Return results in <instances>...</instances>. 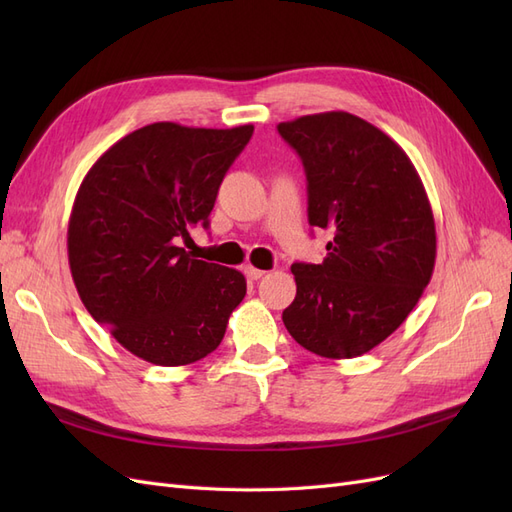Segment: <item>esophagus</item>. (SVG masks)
Wrapping results in <instances>:
<instances>
[{
    "instance_id": "obj_1",
    "label": "esophagus",
    "mask_w": 512,
    "mask_h": 512,
    "mask_svg": "<svg viewBox=\"0 0 512 512\" xmlns=\"http://www.w3.org/2000/svg\"><path fill=\"white\" fill-rule=\"evenodd\" d=\"M243 273L247 275V280H260V277L265 275L267 271H262V269H256V267H252V265H247V267L243 269Z\"/></svg>"
}]
</instances>
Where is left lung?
Returning <instances> with one entry per match:
<instances>
[{
    "instance_id": "1",
    "label": "left lung",
    "mask_w": 512,
    "mask_h": 512,
    "mask_svg": "<svg viewBox=\"0 0 512 512\" xmlns=\"http://www.w3.org/2000/svg\"><path fill=\"white\" fill-rule=\"evenodd\" d=\"M307 177L309 224L331 230L322 265L294 262L282 320L324 359H354L408 318L436 265V222L414 164L391 136L346 111L277 126Z\"/></svg>"
}]
</instances>
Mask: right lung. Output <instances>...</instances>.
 <instances>
[{"label":"right lung","instance_id":"1","mask_svg":"<svg viewBox=\"0 0 512 512\" xmlns=\"http://www.w3.org/2000/svg\"><path fill=\"white\" fill-rule=\"evenodd\" d=\"M252 132V123H149L108 147L76 192L68 222L74 286L91 318L138 359L190 365L224 339L245 277L192 258L179 241L209 226L220 183Z\"/></svg>","mask_w":512,"mask_h":512}]
</instances>
